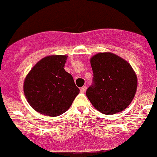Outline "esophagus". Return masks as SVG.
I'll list each match as a JSON object with an SVG mask.
<instances>
[{
    "instance_id": "34e87169",
    "label": "esophagus",
    "mask_w": 157,
    "mask_h": 157,
    "mask_svg": "<svg viewBox=\"0 0 157 157\" xmlns=\"http://www.w3.org/2000/svg\"><path fill=\"white\" fill-rule=\"evenodd\" d=\"M80 91H81V92H82V93L85 92V91H86V87H85V86L82 87V88H81V89H80Z\"/></svg>"
}]
</instances>
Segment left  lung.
I'll list each match as a JSON object with an SVG mask.
<instances>
[{
    "mask_svg": "<svg viewBox=\"0 0 157 157\" xmlns=\"http://www.w3.org/2000/svg\"><path fill=\"white\" fill-rule=\"evenodd\" d=\"M94 84L86 95L95 109L114 114L126 109L134 98L137 77L131 64L112 52H99L90 59Z\"/></svg>",
    "mask_w": 157,
    "mask_h": 157,
    "instance_id": "obj_1",
    "label": "left lung"
}]
</instances>
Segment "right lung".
Segmentation results:
<instances>
[{"instance_id":"right-lung-1","label":"right lung","mask_w":157,"mask_h":157,"mask_svg":"<svg viewBox=\"0 0 157 157\" xmlns=\"http://www.w3.org/2000/svg\"><path fill=\"white\" fill-rule=\"evenodd\" d=\"M66 55L44 57L31 69L24 82L29 105L41 114L56 117L66 112L79 94L72 75L64 69Z\"/></svg>"}]
</instances>
